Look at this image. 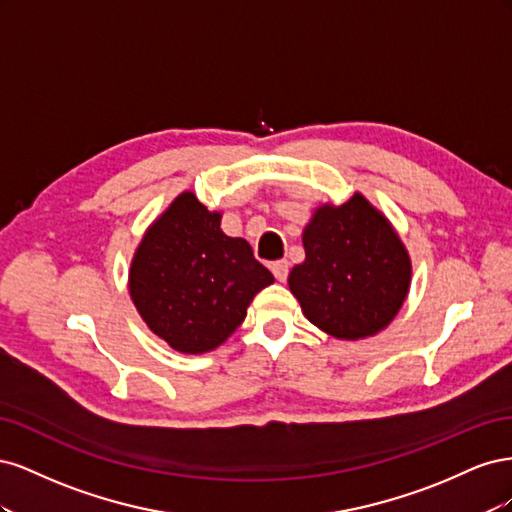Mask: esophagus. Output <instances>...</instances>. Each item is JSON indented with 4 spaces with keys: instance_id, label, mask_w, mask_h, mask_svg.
<instances>
[{
    "instance_id": "1",
    "label": "esophagus",
    "mask_w": 512,
    "mask_h": 512,
    "mask_svg": "<svg viewBox=\"0 0 512 512\" xmlns=\"http://www.w3.org/2000/svg\"><path fill=\"white\" fill-rule=\"evenodd\" d=\"M271 271H273L277 282H286L288 271H290L288 260H275V262H271Z\"/></svg>"
}]
</instances>
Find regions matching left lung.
Listing matches in <instances>:
<instances>
[{
	"instance_id": "1",
	"label": "left lung",
	"mask_w": 512,
	"mask_h": 512,
	"mask_svg": "<svg viewBox=\"0 0 512 512\" xmlns=\"http://www.w3.org/2000/svg\"><path fill=\"white\" fill-rule=\"evenodd\" d=\"M305 260L288 275L305 318L337 339L380 333L404 305L412 262L391 222L356 192L322 205L303 230Z\"/></svg>"
}]
</instances>
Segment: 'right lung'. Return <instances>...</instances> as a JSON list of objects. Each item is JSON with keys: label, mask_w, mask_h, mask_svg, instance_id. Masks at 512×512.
Listing matches in <instances>:
<instances>
[{"label": "right lung", "mask_w": 512, "mask_h": 512, "mask_svg": "<svg viewBox=\"0 0 512 512\" xmlns=\"http://www.w3.org/2000/svg\"><path fill=\"white\" fill-rule=\"evenodd\" d=\"M222 213L192 192L179 194L153 222L130 265V297L147 327L183 354L224 344L273 275L250 243L228 237Z\"/></svg>", "instance_id": "add662e5"}]
</instances>
